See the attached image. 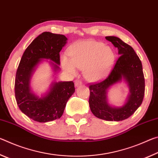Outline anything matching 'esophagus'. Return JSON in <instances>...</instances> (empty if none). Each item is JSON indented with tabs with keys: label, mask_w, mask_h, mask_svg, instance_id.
<instances>
[{
	"label": "esophagus",
	"mask_w": 158,
	"mask_h": 158,
	"mask_svg": "<svg viewBox=\"0 0 158 158\" xmlns=\"http://www.w3.org/2000/svg\"><path fill=\"white\" fill-rule=\"evenodd\" d=\"M74 84H75V87H78V86H79V85H82V82L80 81V80H76Z\"/></svg>",
	"instance_id": "1"
}]
</instances>
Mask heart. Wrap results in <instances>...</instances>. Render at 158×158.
Segmentation results:
<instances>
[{"label": "heart", "mask_w": 158, "mask_h": 158, "mask_svg": "<svg viewBox=\"0 0 158 158\" xmlns=\"http://www.w3.org/2000/svg\"><path fill=\"white\" fill-rule=\"evenodd\" d=\"M70 60L62 57L63 68L68 73L76 74L77 68L84 69V75L88 80L97 81L107 75L115 60L114 51L100 42L81 41L69 50Z\"/></svg>", "instance_id": "b5f03b06"}]
</instances>
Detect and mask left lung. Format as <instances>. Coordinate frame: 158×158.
<instances>
[{
  "label": "left lung",
  "mask_w": 158,
  "mask_h": 158,
  "mask_svg": "<svg viewBox=\"0 0 158 158\" xmlns=\"http://www.w3.org/2000/svg\"><path fill=\"white\" fill-rule=\"evenodd\" d=\"M105 38L118 48L120 56L105 80L89 85V106L92 113L98 118L121 121L132 116L142 103L145 92L142 64L133 48L118 37L107 36ZM122 79L127 83L130 89L127 102L121 108L111 107L106 98L107 90Z\"/></svg>",
  "instance_id": "obj_1"
}]
</instances>
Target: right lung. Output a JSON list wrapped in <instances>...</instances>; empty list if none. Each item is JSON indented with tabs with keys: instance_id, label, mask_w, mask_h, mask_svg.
I'll return each mask as SVG.
<instances>
[{
	"instance_id": "obj_1",
	"label": "right lung",
	"mask_w": 158,
	"mask_h": 158,
	"mask_svg": "<svg viewBox=\"0 0 158 158\" xmlns=\"http://www.w3.org/2000/svg\"><path fill=\"white\" fill-rule=\"evenodd\" d=\"M63 35L44 32L26 48L16 73L15 93L19 108L39 123L54 121L62 116L67 102L75 91L73 81L53 82L46 94L39 97L31 91L32 75L43 59H49L55 72L59 69L60 52L67 43Z\"/></svg>"
}]
</instances>
